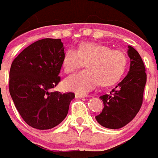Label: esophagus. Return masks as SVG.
<instances>
[{
    "label": "esophagus",
    "mask_w": 158,
    "mask_h": 158,
    "mask_svg": "<svg viewBox=\"0 0 158 158\" xmlns=\"http://www.w3.org/2000/svg\"><path fill=\"white\" fill-rule=\"evenodd\" d=\"M89 96L88 94H79V93H76L75 94V97L76 98H78V99H81V98H85V97Z\"/></svg>",
    "instance_id": "obj_1"
}]
</instances>
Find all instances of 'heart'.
Here are the masks:
<instances>
[{"mask_svg": "<svg viewBox=\"0 0 158 158\" xmlns=\"http://www.w3.org/2000/svg\"><path fill=\"white\" fill-rule=\"evenodd\" d=\"M87 69L71 76L64 82L70 90L86 92L99 83L102 86L115 84L126 70L127 57L120 49L95 43H83L77 51L69 48L64 52L62 65L66 73H72L84 66Z\"/></svg>", "mask_w": 158, "mask_h": 158, "instance_id": "obj_1", "label": "heart"}]
</instances>
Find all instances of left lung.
<instances>
[{"mask_svg":"<svg viewBox=\"0 0 158 158\" xmlns=\"http://www.w3.org/2000/svg\"><path fill=\"white\" fill-rule=\"evenodd\" d=\"M128 48L131 58L129 73L110 94L100 96L104 109L95 116L101 126L110 129H119L132 121L143 102L147 82L144 63L134 48L128 46Z\"/></svg>","mask_w":158,"mask_h":158,"instance_id":"left-lung-1","label":"left lung"}]
</instances>
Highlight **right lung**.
Wrapping results in <instances>:
<instances>
[{
	"instance_id": "1",
	"label": "right lung",
	"mask_w": 158,
	"mask_h": 158,
	"mask_svg": "<svg viewBox=\"0 0 158 158\" xmlns=\"http://www.w3.org/2000/svg\"><path fill=\"white\" fill-rule=\"evenodd\" d=\"M64 54L61 39L43 38L26 48L11 64L10 96L22 118L33 128L48 130L61 123L75 97L73 92H50L61 80Z\"/></svg>"
}]
</instances>
